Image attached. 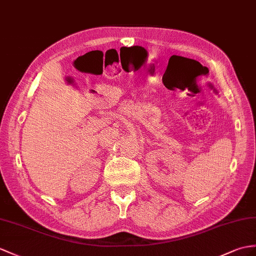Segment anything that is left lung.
Returning a JSON list of instances; mask_svg holds the SVG:
<instances>
[{"label":"left lung","mask_w":256,"mask_h":256,"mask_svg":"<svg viewBox=\"0 0 256 256\" xmlns=\"http://www.w3.org/2000/svg\"><path fill=\"white\" fill-rule=\"evenodd\" d=\"M212 88H213V86H212Z\"/></svg>","instance_id":"8db88e82"}]
</instances>
